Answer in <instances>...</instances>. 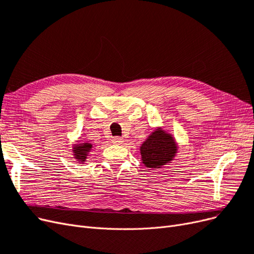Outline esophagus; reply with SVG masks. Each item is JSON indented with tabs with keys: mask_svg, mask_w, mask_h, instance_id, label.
<instances>
[{
	"mask_svg": "<svg viewBox=\"0 0 254 254\" xmlns=\"http://www.w3.org/2000/svg\"><path fill=\"white\" fill-rule=\"evenodd\" d=\"M124 141H125V139L121 138V137H114L112 139V142L114 144H122V143H124Z\"/></svg>",
	"mask_w": 254,
	"mask_h": 254,
	"instance_id": "34e87169",
	"label": "esophagus"
}]
</instances>
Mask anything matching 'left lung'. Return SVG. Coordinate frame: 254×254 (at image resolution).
Instances as JSON below:
<instances>
[{
    "instance_id": "left-lung-1",
    "label": "left lung",
    "mask_w": 254,
    "mask_h": 254,
    "mask_svg": "<svg viewBox=\"0 0 254 254\" xmlns=\"http://www.w3.org/2000/svg\"><path fill=\"white\" fill-rule=\"evenodd\" d=\"M141 161L144 167L162 169L174 160L178 144L174 136L162 127H156L140 145Z\"/></svg>"
}]
</instances>
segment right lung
<instances>
[{
  "instance_id": "add662e5",
  "label": "right lung",
  "mask_w": 254,
  "mask_h": 254,
  "mask_svg": "<svg viewBox=\"0 0 254 254\" xmlns=\"http://www.w3.org/2000/svg\"><path fill=\"white\" fill-rule=\"evenodd\" d=\"M93 150V144L86 141H78V143L72 144L71 152L79 163H84L88 157L89 153Z\"/></svg>"
}]
</instances>
